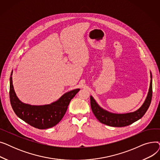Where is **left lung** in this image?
<instances>
[{
    "label": "left lung",
    "instance_id": "1",
    "mask_svg": "<svg viewBox=\"0 0 160 160\" xmlns=\"http://www.w3.org/2000/svg\"><path fill=\"white\" fill-rule=\"evenodd\" d=\"M150 83L148 95L145 102L138 110L133 113L125 114H115L108 112L100 108L95 100L91 96L90 97V102L91 110L93 111L96 118L101 123L113 127H123L128 126L133 122L140 119L145 115L148 109L152 97V74H150Z\"/></svg>",
    "mask_w": 160,
    "mask_h": 160
}]
</instances>
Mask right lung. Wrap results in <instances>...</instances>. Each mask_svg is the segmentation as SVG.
Instances as JSON below:
<instances>
[{"label":"right lung","instance_id":"obj_1","mask_svg":"<svg viewBox=\"0 0 160 160\" xmlns=\"http://www.w3.org/2000/svg\"><path fill=\"white\" fill-rule=\"evenodd\" d=\"M79 90L76 89L66 93L58 101L48 105L31 106L21 102L17 97L10 77V103L15 114L24 122L38 129H47L62 119L71 99Z\"/></svg>","mask_w":160,"mask_h":160}]
</instances>
